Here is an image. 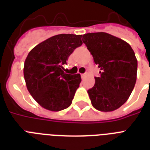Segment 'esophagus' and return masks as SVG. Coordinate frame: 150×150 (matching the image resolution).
I'll list each match as a JSON object with an SVG mask.
<instances>
[{
  "label": "esophagus",
  "instance_id": "1",
  "mask_svg": "<svg viewBox=\"0 0 150 150\" xmlns=\"http://www.w3.org/2000/svg\"><path fill=\"white\" fill-rule=\"evenodd\" d=\"M86 75H87L86 73H84V74H82V75H81V77H82V79H84Z\"/></svg>",
  "mask_w": 150,
  "mask_h": 150
}]
</instances>
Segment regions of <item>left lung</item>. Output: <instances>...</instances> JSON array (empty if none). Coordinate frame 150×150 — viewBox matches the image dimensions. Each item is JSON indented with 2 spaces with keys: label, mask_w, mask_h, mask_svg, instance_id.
Segmentation results:
<instances>
[{
  "label": "left lung",
  "mask_w": 150,
  "mask_h": 150,
  "mask_svg": "<svg viewBox=\"0 0 150 150\" xmlns=\"http://www.w3.org/2000/svg\"><path fill=\"white\" fill-rule=\"evenodd\" d=\"M82 41L100 68V77L88 90L94 108L109 112L128 100L137 78V59L127 42L107 33L83 35Z\"/></svg>",
  "instance_id": "8db88e82"
}]
</instances>
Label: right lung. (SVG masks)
I'll list each match as a JSON object with an SVG mask.
<instances>
[{"label":"right lung","instance_id":"right-lung-1","mask_svg":"<svg viewBox=\"0 0 150 150\" xmlns=\"http://www.w3.org/2000/svg\"><path fill=\"white\" fill-rule=\"evenodd\" d=\"M82 44V35L59 34L30 50L24 64L25 81L29 93L42 107L60 111L71 104L81 75L64 73L63 64Z\"/></svg>","mask_w":150,"mask_h":150}]
</instances>
